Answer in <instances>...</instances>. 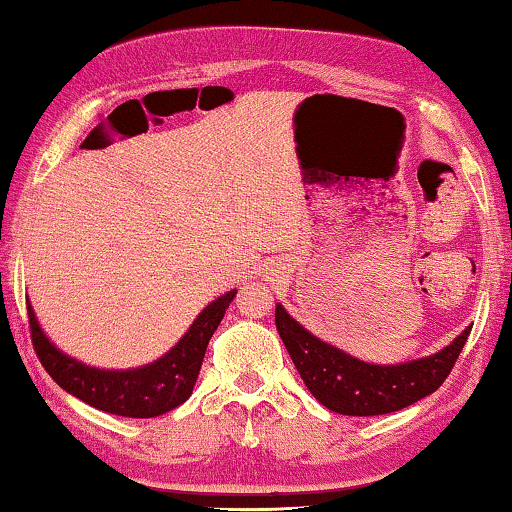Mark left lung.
<instances>
[{
  "mask_svg": "<svg viewBox=\"0 0 512 512\" xmlns=\"http://www.w3.org/2000/svg\"><path fill=\"white\" fill-rule=\"evenodd\" d=\"M276 331L313 397L333 413L370 417L395 413L431 395L445 383L463 351L469 326L438 354L404 365H370L326 345L297 324L281 304L274 311Z\"/></svg>",
  "mask_w": 512,
  "mask_h": 512,
  "instance_id": "8db88e82",
  "label": "left lung"
}]
</instances>
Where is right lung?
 <instances>
[{"label":"right lung","instance_id":"obj_1","mask_svg":"<svg viewBox=\"0 0 512 512\" xmlns=\"http://www.w3.org/2000/svg\"><path fill=\"white\" fill-rule=\"evenodd\" d=\"M233 297H236V290L226 292L224 297L208 304L192 322L188 333L177 342V347L167 351L156 363L138 367V370H95V367L81 365L74 358L61 354L47 340L33 315L31 304H27L31 342L47 374L65 392L86 401L88 406L122 417H156L181 406L192 395L208 340L220 326Z\"/></svg>","mask_w":512,"mask_h":512}]
</instances>
